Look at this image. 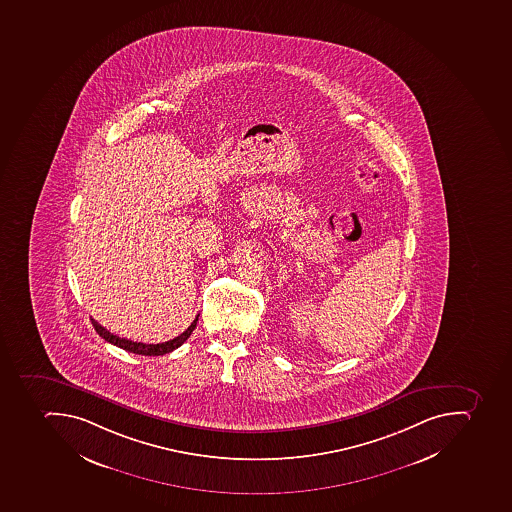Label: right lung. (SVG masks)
<instances>
[{"instance_id":"right-lung-1","label":"right lung","mask_w":512,"mask_h":512,"mask_svg":"<svg viewBox=\"0 0 512 512\" xmlns=\"http://www.w3.org/2000/svg\"><path fill=\"white\" fill-rule=\"evenodd\" d=\"M197 319H199V315L196 316V319L191 323V326H189L183 334L175 337V339L162 342V344H143V342H133V340L125 339V337L115 336V334H112V332L103 328L101 324L96 323L93 318H91V323L95 326V331L98 332L99 336L103 337V339L106 340V342H109V344L117 345V347L123 348V350H127V352L136 353V355L159 356L173 352L175 348L181 347V345L188 340V337L193 334L194 329H196Z\"/></svg>"}]
</instances>
